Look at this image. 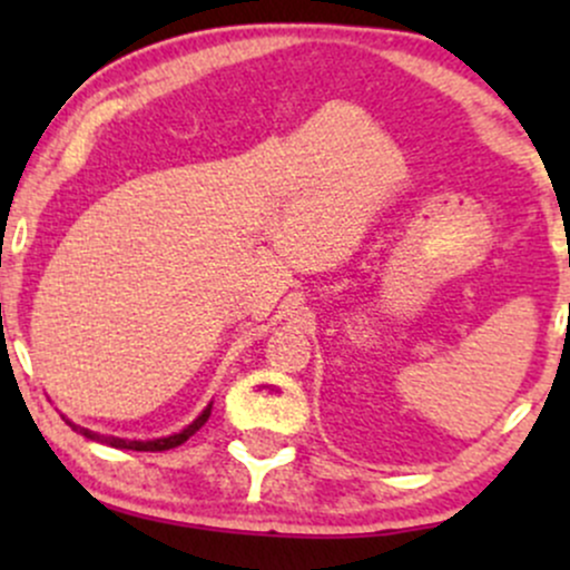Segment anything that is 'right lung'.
Wrapping results in <instances>:
<instances>
[{"label": "right lung", "instance_id": "add662e5", "mask_svg": "<svg viewBox=\"0 0 570 570\" xmlns=\"http://www.w3.org/2000/svg\"><path fill=\"white\" fill-rule=\"evenodd\" d=\"M208 415H212V404H208L206 410L200 412L198 417H195L193 423H189L187 429H181L179 434H171V436H160V440H147V442H141V440H120V436H104V434H98V431H90V429H82V426H77V423H71V421H67L69 426H71V431H77V434H82L85 440H94V442H101V444H109V448H117V450H141V453H158V450H171V448H179V444H185L189 436L195 434V431H198L203 423L208 421Z\"/></svg>", "mask_w": 570, "mask_h": 570}]
</instances>
